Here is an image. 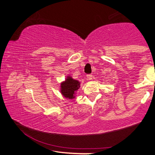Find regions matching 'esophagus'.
Wrapping results in <instances>:
<instances>
[{"instance_id": "esophagus-1", "label": "esophagus", "mask_w": 155, "mask_h": 155, "mask_svg": "<svg viewBox=\"0 0 155 155\" xmlns=\"http://www.w3.org/2000/svg\"><path fill=\"white\" fill-rule=\"evenodd\" d=\"M87 78L88 80H92L93 77H92V75H91V74H87Z\"/></svg>"}]
</instances>
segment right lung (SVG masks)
<instances>
[{"label":"right lung","instance_id":"1","mask_svg":"<svg viewBox=\"0 0 155 155\" xmlns=\"http://www.w3.org/2000/svg\"><path fill=\"white\" fill-rule=\"evenodd\" d=\"M80 87V82L69 76L65 81L61 83V93L65 98L72 99L75 98V92Z\"/></svg>","mask_w":155,"mask_h":155}]
</instances>
